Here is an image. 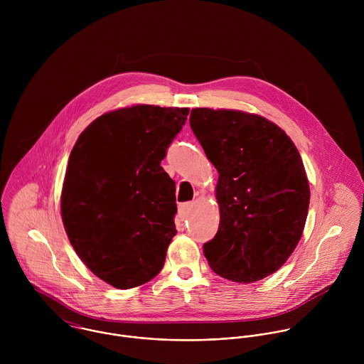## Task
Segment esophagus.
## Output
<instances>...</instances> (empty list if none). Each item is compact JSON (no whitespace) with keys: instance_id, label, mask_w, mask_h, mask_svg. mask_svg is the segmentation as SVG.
I'll use <instances>...</instances> for the list:
<instances>
[{"instance_id":"esophagus-1","label":"esophagus","mask_w":364,"mask_h":364,"mask_svg":"<svg viewBox=\"0 0 364 364\" xmlns=\"http://www.w3.org/2000/svg\"><path fill=\"white\" fill-rule=\"evenodd\" d=\"M192 206H193L192 203H183V205L179 206V214H181L182 218H185L189 214V211L192 210Z\"/></svg>"}]
</instances>
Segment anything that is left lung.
Instances as JSON below:
<instances>
[{
    "instance_id": "left-lung-1",
    "label": "left lung",
    "mask_w": 364,
    "mask_h": 364,
    "mask_svg": "<svg viewBox=\"0 0 364 364\" xmlns=\"http://www.w3.org/2000/svg\"><path fill=\"white\" fill-rule=\"evenodd\" d=\"M189 122L218 172V231L203 245L208 266L237 283L262 280L290 258L304 231L310 185L301 156L260 114L195 107Z\"/></svg>"
}]
</instances>
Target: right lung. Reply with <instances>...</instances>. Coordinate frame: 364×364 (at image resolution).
I'll list each match as a JSON object with an SVG mask.
<instances>
[{"mask_svg":"<svg viewBox=\"0 0 364 364\" xmlns=\"http://www.w3.org/2000/svg\"><path fill=\"white\" fill-rule=\"evenodd\" d=\"M189 107L132 105L106 112L78 137L60 208L75 254L116 289L161 272L176 234L175 182L161 166Z\"/></svg>","mask_w":364,"mask_h":364,"instance_id":"add662e5","label":"right lung"}]
</instances>
